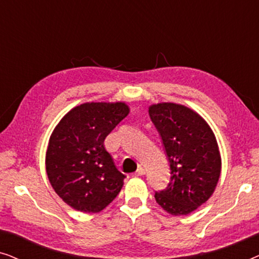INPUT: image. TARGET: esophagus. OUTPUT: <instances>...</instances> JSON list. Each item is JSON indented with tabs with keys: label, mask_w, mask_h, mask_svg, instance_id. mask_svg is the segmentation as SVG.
Here are the masks:
<instances>
[{
	"label": "esophagus",
	"mask_w": 259,
	"mask_h": 259,
	"mask_svg": "<svg viewBox=\"0 0 259 259\" xmlns=\"http://www.w3.org/2000/svg\"><path fill=\"white\" fill-rule=\"evenodd\" d=\"M145 173H146V171H145V169H144L143 167H139V168L137 169V172L134 173L133 176H134V177H141V176H144Z\"/></svg>",
	"instance_id": "esophagus-1"
}]
</instances>
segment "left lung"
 <instances>
[{
  "mask_svg": "<svg viewBox=\"0 0 259 259\" xmlns=\"http://www.w3.org/2000/svg\"><path fill=\"white\" fill-rule=\"evenodd\" d=\"M160 133L171 168V180L155 201L172 215H187L210 199L222 172L213 131L192 108L176 102L148 107Z\"/></svg>",
  "mask_w": 259,
  "mask_h": 259,
  "instance_id": "obj_1",
  "label": "left lung"
}]
</instances>
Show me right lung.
<instances>
[{
	"mask_svg": "<svg viewBox=\"0 0 259 259\" xmlns=\"http://www.w3.org/2000/svg\"><path fill=\"white\" fill-rule=\"evenodd\" d=\"M128 113L123 101L84 102L53 130L46 172L55 193L74 210L98 213L121 191L126 176L116 168L104 141Z\"/></svg>",
	"mask_w": 259,
	"mask_h": 259,
	"instance_id": "add662e5",
	"label": "right lung"
}]
</instances>
